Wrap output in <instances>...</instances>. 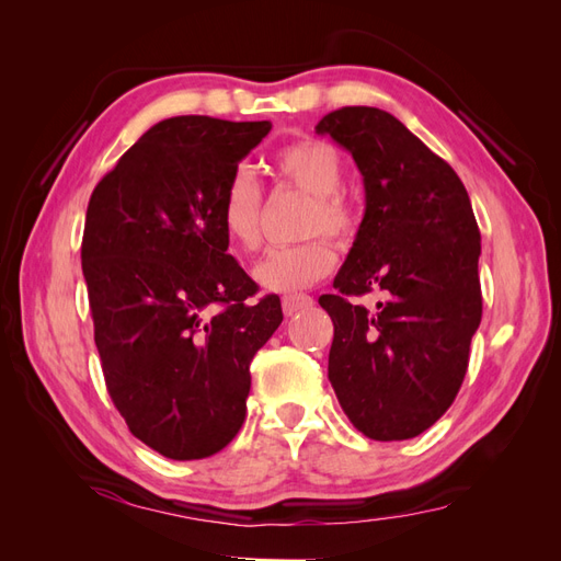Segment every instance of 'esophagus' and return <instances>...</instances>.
Returning <instances> with one entry per match:
<instances>
[{"label":"esophagus","mask_w":561,"mask_h":561,"mask_svg":"<svg viewBox=\"0 0 561 561\" xmlns=\"http://www.w3.org/2000/svg\"><path fill=\"white\" fill-rule=\"evenodd\" d=\"M313 307V297L309 295H285L283 297V313L290 318L299 311H307Z\"/></svg>","instance_id":"obj_1"}]
</instances>
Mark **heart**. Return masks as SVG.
Returning a JSON list of instances; mask_svg holds the SVG:
<instances>
[{"label":"heart","instance_id":"b5f03b06","mask_svg":"<svg viewBox=\"0 0 561 561\" xmlns=\"http://www.w3.org/2000/svg\"><path fill=\"white\" fill-rule=\"evenodd\" d=\"M271 168L297 190L313 196L309 210V233L325 231L332 239L346 241L355 231V213L342 194L344 161L339 151L318 138H304L283 145ZM262 192L254 180L239 171L227 182L219 201L217 219L231 248L250 252L260 245ZM336 262L334 248L325 239H311L299 245L274 248L254 264V280L268 293H297L325 278Z\"/></svg>","mask_w":561,"mask_h":561}]
</instances>
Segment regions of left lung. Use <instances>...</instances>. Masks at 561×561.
I'll use <instances>...</instances> for the list:
<instances>
[{
	"label": "left lung",
	"mask_w": 561,
	"mask_h": 561,
	"mask_svg": "<svg viewBox=\"0 0 561 561\" xmlns=\"http://www.w3.org/2000/svg\"><path fill=\"white\" fill-rule=\"evenodd\" d=\"M358 165L365 217L336 295L318 301L334 322L328 377L363 435L393 443L428 431L463 383L482 320L480 229L463 182L393 114L342 107L322 116ZM381 289L375 312L348 296Z\"/></svg>",
	"instance_id": "1"
}]
</instances>
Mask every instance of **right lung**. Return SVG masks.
Here are the masks:
<instances>
[{"mask_svg": "<svg viewBox=\"0 0 561 561\" xmlns=\"http://www.w3.org/2000/svg\"><path fill=\"white\" fill-rule=\"evenodd\" d=\"M268 122L173 116L91 194L81 241L95 346L128 431L173 461L225 449L245 421L250 363L280 299L227 254L217 208Z\"/></svg>", "mask_w": 561, "mask_h": 561, "instance_id": "add662e5", "label": "right lung"}]
</instances>
